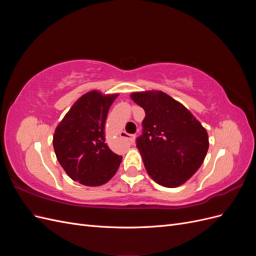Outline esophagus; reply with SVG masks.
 I'll list each match as a JSON object with an SVG mask.
<instances>
[{"label": "esophagus", "mask_w": 256, "mask_h": 256, "mask_svg": "<svg viewBox=\"0 0 256 256\" xmlns=\"http://www.w3.org/2000/svg\"><path fill=\"white\" fill-rule=\"evenodd\" d=\"M120 136L122 138H127V140L130 141L131 143H134L136 141V136L128 134L127 132H125V131H122V132L120 134Z\"/></svg>", "instance_id": "34e87169"}]
</instances>
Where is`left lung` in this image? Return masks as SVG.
<instances>
[{
  "label": "left lung",
  "mask_w": 256,
  "mask_h": 256,
  "mask_svg": "<svg viewBox=\"0 0 256 256\" xmlns=\"http://www.w3.org/2000/svg\"><path fill=\"white\" fill-rule=\"evenodd\" d=\"M130 97L145 111L136 147L147 173L160 186L180 187L206 157V129L187 108L164 92H134Z\"/></svg>",
  "instance_id": "obj_1"
}]
</instances>
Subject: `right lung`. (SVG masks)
<instances>
[{
    "label": "right lung",
    "mask_w": 256,
    "mask_h": 256,
    "mask_svg": "<svg viewBox=\"0 0 256 256\" xmlns=\"http://www.w3.org/2000/svg\"><path fill=\"white\" fill-rule=\"evenodd\" d=\"M118 96L96 90L85 92L56 128L53 148L72 180L97 187L118 172L122 157L110 150L104 131L108 112Z\"/></svg>",
    "instance_id": "add662e5"
}]
</instances>
